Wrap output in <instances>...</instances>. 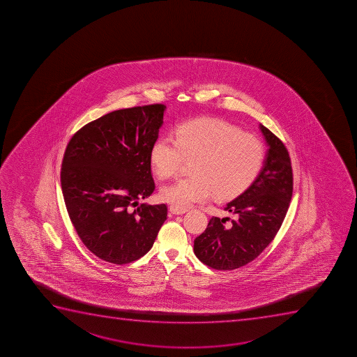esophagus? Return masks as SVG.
Masks as SVG:
<instances>
[{"instance_id": "34e87169", "label": "esophagus", "mask_w": 357, "mask_h": 357, "mask_svg": "<svg viewBox=\"0 0 357 357\" xmlns=\"http://www.w3.org/2000/svg\"><path fill=\"white\" fill-rule=\"evenodd\" d=\"M169 212L172 213V214H176V215H181V214H185V213L188 212V208H179V207H176V206H171L169 207Z\"/></svg>"}]
</instances>
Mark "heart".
<instances>
[{
    "mask_svg": "<svg viewBox=\"0 0 357 357\" xmlns=\"http://www.w3.org/2000/svg\"><path fill=\"white\" fill-rule=\"evenodd\" d=\"M193 176L166 185L160 198L186 208L195 202L233 197L243 191L261 172L265 160L263 142L240 128L215 119L190 121L176 128L174 137L162 136L150 150L152 169L159 178L179 172L185 160Z\"/></svg>",
    "mask_w": 357,
    "mask_h": 357,
    "instance_id": "heart-1",
    "label": "heart"
}]
</instances>
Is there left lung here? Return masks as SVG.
Returning <instances> with one entry per match:
<instances>
[{
	"instance_id": "1",
	"label": "left lung",
	"mask_w": 357,
	"mask_h": 357,
	"mask_svg": "<svg viewBox=\"0 0 357 357\" xmlns=\"http://www.w3.org/2000/svg\"><path fill=\"white\" fill-rule=\"evenodd\" d=\"M268 149L261 172L225 206L234 219L213 216L195 240V254L215 270H235L254 261L271 243L292 198L293 173L285 145L259 124Z\"/></svg>"
}]
</instances>
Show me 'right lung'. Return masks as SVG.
<instances>
[{
  "label": "right lung",
  "instance_id": "right-lung-1",
  "mask_svg": "<svg viewBox=\"0 0 357 357\" xmlns=\"http://www.w3.org/2000/svg\"><path fill=\"white\" fill-rule=\"evenodd\" d=\"M166 107L115 110L79 129L68 142L61 181L68 215L96 257L128 264L153 245L167 207L142 204L155 191L150 150Z\"/></svg>",
  "mask_w": 357,
  "mask_h": 357
}]
</instances>
